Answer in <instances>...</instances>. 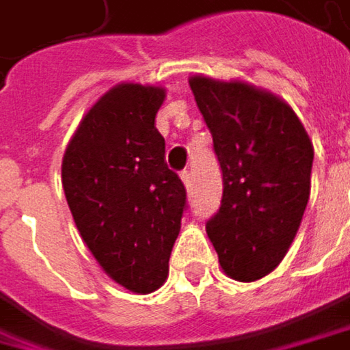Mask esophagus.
<instances>
[{
	"mask_svg": "<svg viewBox=\"0 0 350 350\" xmlns=\"http://www.w3.org/2000/svg\"><path fill=\"white\" fill-rule=\"evenodd\" d=\"M180 178H182V182H184V186H186V190L190 192V190L194 188V184H192V174H190L188 170H184V172L180 174Z\"/></svg>",
	"mask_w": 350,
	"mask_h": 350,
	"instance_id": "obj_1",
	"label": "esophagus"
}]
</instances>
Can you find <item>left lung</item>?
I'll return each instance as SVG.
<instances>
[{"label": "left lung", "mask_w": 350, "mask_h": 350, "mask_svg": "<svg viewBox=\"0 0 350 350\" xmlns=\"http://www.w3.org/2000/svg\"><path fill=\"white\" fill-rule=\"evenodd\" d=\"M222 170V202L206 222L222 270L252 282L280 265L310 196L314 150L299 116L246 81L190 78Z\"/></svg>", "instance_id": "left-lung-1"}]
</instances>
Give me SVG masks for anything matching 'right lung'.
<instances>
[{"label": "right lung", "mask_w": 350, "mask_h": 350, "mask_svg": "<svg viewBox=\"0 0 350 350\" xmlns=\"http://www.w3.org/2000/svg\"><path fill=\"white\" fill-rule=\"evenodd\" d=\"M160 85L118 83L83 116L66 148L62 186L80 237L104 272L148 295L168 278L186 190L166 166L154 120Z\"/></svg>", "instance_id": "1"}]
</instances>
